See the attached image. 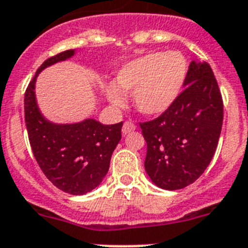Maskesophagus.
<instances>
[{
    "label": "esophagus",
    "mask_w": 248,
    "mask_h": 248,
    "mask_svg": "<svg viewBox=\"0 0 248 248\" xmlns=\"http://www.w3.org/2000/svg\"><path fill=\"white\" fill-rule=\"evenodd\" d=\"M136 130V124H133L132 121H126L124 124V127H122V133L124 135H127V133L132 132V131Z\"/></svg>",
    "instance_id": "34e87169"
}]
</instances>
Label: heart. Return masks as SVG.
Listing matches in <instances>:
<instances>
[{"instance_id": "1", "label": "heart", "mask_w": 248, "mask_h": 248, "mask_svg": "<svg viewBox=\"0 0 248 248\" xmlns=\"http://www.w3.org/2000/svg\"><path fill=\"white\" fill-rule=\"evenodd\" d=\"M187 61L180 52H152L127 62L116 72L115 85L105 88L112 106L122 107L126 93L145 116H160L175 103L187 76Z\"/></svg>"}]
</instances>
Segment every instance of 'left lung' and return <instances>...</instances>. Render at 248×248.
<instances>
[{"mask_svg":"<svg viewBox=\"0 0 248 248\" xmlns=\"http://www.w3.org/2000/svg\"><path fill=\"white\" fill-rule=\"evenodd\" d=\"M222 121V97L212 68L192 61L175 103L158 118L140 124L151 181L169 191L193 184L214 157Z\"/></svg>","mask_w":248,"mask_h":248,"instance_id":"obj_1","label":"left lung"}]
</instances>
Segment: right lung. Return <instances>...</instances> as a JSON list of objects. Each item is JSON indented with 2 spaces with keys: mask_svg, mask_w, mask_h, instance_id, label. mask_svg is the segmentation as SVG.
<instances>
[{
  "mask_svg": "<svg viewBox=\"0 0 248 248\" xmlns=\"http://www.w3.org/2000/svg\"><path fill=\"white\" fill-rule=\"evenodd\" d=\"M75 55L76 49H67L41 64L26 90L25 121L32 152L45 176L63 192L85 195L96 188L108 172L124 124H102L94 118L56 124L42 115L34 92L38 75Z\"/></svg>",
  "mask_w": 248,
  "mask_h": 248,
  "instance_id": "add662e5",
  "label": "right lung"
}]
</instances>
